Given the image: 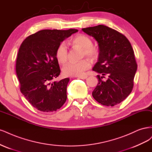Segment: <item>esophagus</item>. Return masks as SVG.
I'll list each match as a JSON object with an SVG mask.
<instances>
[{
	"label": "esophagus",
	"instance_id": "obj_1",
	"mask_svg": "<svg viewBox=\"0 0 152 152\" xmlns=\"http://www.w3.org/2000/svg\"><path fill=\"white\" fill-rule=\"evenodd\" d=\"M77 78H79V79H82V80H85V79H86V78L88 77L87 76L85 75V76H78L77 77Z\"/></svg>",
	"mask_w": 152,
	"mask_h": 152
}]
</instances>
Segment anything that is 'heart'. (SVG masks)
<instances>
[{
    "mask_svg": "<svg viewBox=\"0 0 152 152\" xmlns=\"http://www.w3.org/2000/svg\"><path fill=\"white\" fill-rule=\"evenodd\" d=\"M72 43L75 46L83 48V55L95 58L98 55V50L92 45V41L85 35H78L72 39ZM56 57L57 61L64 64L68 59V50L65 42L61 43L57 48ZM91 64L88 60L83 59L78 62H69L62 68V73L66 76H81L88 69Z\"/></svg>",
    "mask_w": 152,
    "mask_h": 152,
    "instance_id": "heart-1",
    "label": "heart"
}]
</instances>
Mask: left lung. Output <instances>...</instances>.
Masks as SVG:
<instances>
[{
    "label": "left lung",
    "mask_w": 152,
    "mask_h": 152,
    "mask_svg": "<svg viewBox=\"0 0 152 152\" xmlns=\"http://www.w3.org/2000/svg\"><path fill=\"white\" fill-rule=\"evenodd\" d=\"M99 44V60L93 71L97 75L98 85L92 92L94 99L103 105L114 106L126 99L134 85L137 70L134 50L124 35L104 25L82 29ZM107 75L105 82L101 79Z\"/></svg>",
    "instance_id": "8db88e82"
}]
</instances>
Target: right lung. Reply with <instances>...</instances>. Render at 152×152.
<instances>
[{
	"label": "right lung",
	"mask_w": 152,
	"mask_h": 152,
	"mask_svg": "<svg viewBox=\"0 0 152 152\" xmlns=\"http://www.w3.org/2000/svg\"><path fill=\"white\" fill-rule=\"evenodd\" d=\"M77 31L76 29L40 30L28 37L19 48L16 71L20 90L38 110L56 111L66 101L69 79L54 80L61 72L56 52L62 41Z\"/></svg>",
	"instance_id": "add662e5"
}]
</instances>
